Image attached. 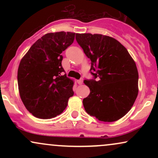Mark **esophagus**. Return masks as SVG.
<instances>
[{
  "label": "esophagus",
  "instance_id": "esophagus-1",
  "mask_svg": "<svg viewBox=\"0 0 158 158\" xmlns=\"http://www.w3.org/2000/svg\"><path fill=\"white\" fill-rule=\"evenodd\" d=\"M83 83V79H80L78 80V84L79 85H81Z\"/></svg>",
  "mask_w": 158,
  "mask_h": 158
}]
</instances>
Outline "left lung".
<instances>
[{
    "label": "left lung",
    "mask_w": 158,
    "mask_h": 158,
    "mask_svg": "<svg viewBox=\"0 0 158 158\" xmlns=\"http://www.w3.org/2000/svg\"><path fill=\"white\" fill-rule=\"evenodd\" d=\"M76 39L91 61L85 79L90 94L83 99L85 110L103 122L122 118L133 106L138 94V71L128 50L114 38L101 34L76 35Z\"/></svg>",
    "instance_id": "left-lung-1"
}]
</instances>
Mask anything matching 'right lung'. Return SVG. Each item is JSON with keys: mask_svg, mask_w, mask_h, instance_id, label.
I'll use <instances>...</instances> for the list:
<instances>
[{"mask_svg": "<svg viewBox=\"0 0 158 158\" xmlns=\"http://www.w3.org/2000/svg\"><path fill=\"white\" fill-rule=\"evenodd\" d=\"M73 32L48 33L35 41L23 57L18 70L21 100L32 115L50 119L61 114L73 97V81L61 65V52L72 44Z\"/></svg>", "mask_w": 158, "mask_h": 158, "instance_id": "1", "label": "right lung"}]
</instances>
